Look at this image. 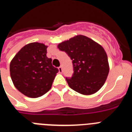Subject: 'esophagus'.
<instances>
[{
  "label": "esophagus",
  "mask_w": 132,
  "mask_h": 132,
  "mask_svg": "<svg viewBox=\"0 0 132 132\" xmlns=\"http://www.w3.org/2000/svg\"><path fill=\"white\" fill-rule=\"evenodd\" d=\"M58 69H59V72L60 73H62V72H63V69H62V67H58Z\"/></svg>",
  "instance_id": "obj_1"
}]
</instances>
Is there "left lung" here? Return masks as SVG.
<instances>
[{"label": "left lung", "instance_id": "8db88e82", "mask_svg": "<svg viewBox=\"0 0 132 132\" xmlns=\"http://www.w3.org/2000/svg\"><path fill=\"white\" fill-rule=\"evenodd\" d=\"M73 61L74 73L66 78L71 88L84 95L96 93L105 83L109 63L104 49L90 38L77 35L57 45Z\"/></svg>", "mask_w": 132, "mask_h": 132}]
</instances>
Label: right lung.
Segmentation results:
<instances>
[{
	"label": "right lung",
	"mask_w": 132,
	"mask_h": 132,
	"mask_svg": "<svg viewBox=\"0 0 132 132\" xmlns=\"http://www.w3.org/2000/svg\"><path fill=\"white\" fill-rule=\"evenodd\" d=\"M47 45L32 42L24 45L12 59L10 73L14 87L25 96L38 98L48 92L59 70L46 55Z\"/></svg>",
	"instance_id": "1"
}]
</instances>
